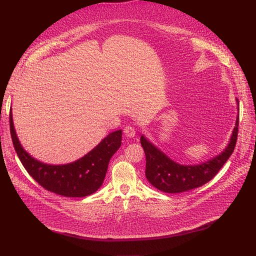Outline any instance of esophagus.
<instances>
[{
    "mask_svg": "<svg viewBox=\"0 0 256 256\" xmlns=\"http://www.w3.org/2000/svg\"><path fill=\"white\" fill-rule=\"evenodd\" d=\"M124 136H126L128 138H132V137L136 136V130L132 126H126L124 128Z\"/></svg>",
    "mask_w": 256,
    "mask_h": 256,
    "instance_id": "esophagus-1",
    "label": "esophagus"
}]
</instances>
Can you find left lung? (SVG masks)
Listing matches in <instances>:
<instances>
[{
	"mask_svg": "<svg viewBox=\"0 0 256 256\" xmlns=\"http://www.w3.org/2000/svg\"><path fill=\"white\" fill-rule=\"evenodd\" d=\"M236 102L240 110L238 99ZM238 114L226 148L214 158L196 165L176 163L142 135L140 142L146 157V179L157 190L168 194H179L201 187L212 179L232 154L238 140Z\"/></svg>",
	"mask_w": 256,
	"mask_h": 256,
	"instance_id": "8db88e82",
	"label": "left lung"
}]
</instances>
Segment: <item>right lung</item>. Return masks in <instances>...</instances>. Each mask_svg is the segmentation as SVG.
<instances>
[{
    "label": "right lung",
    "mask_w": 256,
    "mask_h": 256,
    "mask_svg": "<svg viewBox=\"0 0 256 256\" xmlns=\"http://www.w3.org/2000/svg\"><path fill=\"white\" fill-rule=\"evenodd\" d=\"M9 124L14 150L28 174L45 190L69 198L86 196L99 190L104 183L108 162L119 150L122 140L121 130L113 132L78 160L53 165L34 159L22 146L11 110Z\"/></svg>",
    "instance_id": "1"
}]
</instances>
